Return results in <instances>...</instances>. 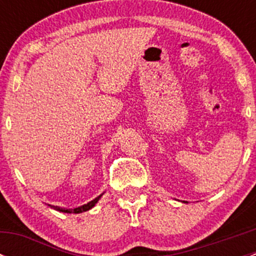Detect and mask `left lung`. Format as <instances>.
Listing matches in <instances>:
<instances>
[{
  "mask_svg": "<svg viewBox=\"0 0 256 256\" xmlns=\"http://www.w3.org/2000/svg\"><path fill=\"white\" fill-rule=\"evenodd\" d=\"M186 203H187V202H186Z\"/></svg>",
  "mask_w": 256,
  "mask_h": 256,
  "instance_id": "left-lung-1",
  "label": "left lung"
}]
</instances>
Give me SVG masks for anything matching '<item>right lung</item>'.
I'll use <instances>...</instances> for the list:
<instances>
[{
	"label": "right lung",
	"mask_w": 256,
	"mask_h": 256,
	"mask_svg": "<svg viewBox=\"0 0 256 256\" xmlns=\"http://www.w3.org/2000/svg\"><path fill=\"white\" fill-rule=\"evenodd\" d=\"M102 194H100L99 197H96V198H95V200H92V202L86 203V204H84V206H80V207L74 208V209L60 208V207H56V206H50V204H48V206H49V207H50V208L56 209V210L63 212V213H76V214H78V213H82V212H86V210H89V209H92V207H94L95 204H96L98 200H100V197H102Z\"/></svg>",
	"instance_id": "1"
}]
</instances>
